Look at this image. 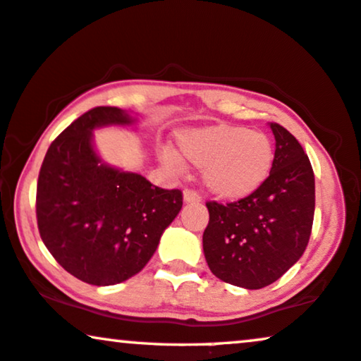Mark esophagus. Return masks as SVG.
<instances>
[{
	"mask_svg": "<svg viewBox=\"0 0 361 361\" xmlns=\"http://www.w3.org/2000/svg\"><path fill=\"white\" fill-rule=\"evenodd\" d=\"M183 202L185 203H200L202 202V196H200V193H196L195 190L186 188L183 191Z\"/></svg>",
	"mask_w": 361,
	"mask_h": 361,
	"instance_id": "34e87169",
	"label": "esophagus"
}]
</instances>
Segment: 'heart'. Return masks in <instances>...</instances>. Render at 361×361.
<instances>
[{
    "instance_id": "obj_1",
    "label": "heart",
    "mask_w": 361,
    "mask_h": 361,
    "mask_svg": "<svg viewBox=\"0 0 361 361\" xmlns=\"http://www.w3.org/2000/svg\"><path fill=\"white\" fill-rule=\"evenodd\" d=\"M186 161L203 168V183L209 193L226 202L248 198L262 188L275 166V145L263 131L241 125H212L186 130L178 136ZM161 159L180 168L173 149H163Z\"/></svg>"
}]
</instances>
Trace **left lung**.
Wrapping results in <instances>:
<instances>
[{
    "instance_id": "8db88e82",
    "label": "left lung",
    "mask_w": 361,
    "mask_h": 361,
    "mask_svg": "<svg viewBox=\"0 0 361 361\" xmlns=\"http://www.w3.org/2000/svg\"><path fill=\"white\" fill-rule=\"evenodd\" d=\"M275 166L248 198L208 202L203 252L216 278L246 290L271 285L302 258L312 235L314 175L302 145L288 130L270 123Z\"/></svg>"
}]
</instances>
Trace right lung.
Wrapping results in <instances>:
<instances>
[{
	"mask_svg": "<svg viewBox=\"0 0 361 361\" xmlns=\"http://www.w3.org/2000/svg\"><path fill=\"white\" fill-rule=\"evenodd\" d=\"M135 123L125 109H90L53 141L39 170L41 240L68 273L90 285H116L143 270L183 207L180 190L109 166L94 149L93 130Z\"/></svg>",
	"mask_w": 361,
	"mask_h": 361,
	"instance_id": "obj_1",
	"label": "right lung"
}]
</instances>
